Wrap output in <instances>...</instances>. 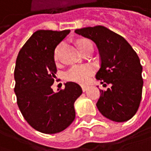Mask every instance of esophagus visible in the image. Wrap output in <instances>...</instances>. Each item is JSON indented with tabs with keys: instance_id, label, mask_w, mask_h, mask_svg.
Returning a JSON list of instances; mask_svg holds the SVG:
<instances>
[{
	"instance_id": "34e87169",
	"label": "esophagus",
	"mask_w": 151,
	"mask_h": 151,
	"mask_svg": "<svg viewBox=\"0 0 151 151\" xmlns=\"http://www.w3.org/2000/svg\"><path fill=\"white\" fill-rule=\"evenodd\" d=\"M87 89H88V86H86V85H82V91H86Z\"/></svg>"
}]
</instances>
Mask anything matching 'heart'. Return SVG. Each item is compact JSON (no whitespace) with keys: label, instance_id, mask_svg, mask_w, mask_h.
I'll list each match as a JSON object with an SVG mask.
<instances>
[{"label":"heart","instance_id":"1","mask_svg":"<svg viewBox=\"0 0 151 151\" xmlns=\"http://www.w3.org/2000/svg\"><path fill=\"white\" fill-rule=\"evenodd\" d=\"M91 42L88 40H80L78 42V48L81 49L84 48V46L88 43H90ZM61 47V44L58 45L55 51V58L56 59L58 56V53L59 50ZM94 68L91 65H77L74 67H71L65 74V78L68 81H72V82H75L78 84H84L88 82L90 77L93 73Z\"/></svg>","mask_w":151,"mask_h":151}]
</instances>
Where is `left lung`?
<instances>
[{"instance_id":"left-lung-1","label":"left lung","mask_w":151,"mask_h":151,"mask_svg":"<svg viewBox=\"0 0 151 151\" xmlns=\"http://www.w3.org/2000/svg\"><path fill=\"white\" fill-rule=\"evenodd\" d=\"M75 32L96 44L101 67L96 78L102 84H110L107 91L100 90L98 110L113 121L130 120L139 108L144 84L137 53L123 37L102 25L77 29Z\"/></svg>"}]
</instances>
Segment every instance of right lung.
<instances>
[{"label":"right lung","mask_w":151,"mask_h":151,"mask_svg":"<svg viewBox=\"0 0 151 151\" xmlns=\"http://www.w3.org/2000/svg\"><path fill=\"white\" fill-rule=\"evenodd\" d=\"M70 33L39 30L24 44L16 60L14 92L24 120L42 133H57L67 128L75 119L74 102L82 89L74 82L54 92L51 85L57 72L55 49Z\"/></svg>","instance_id":"obj_1"}]
</instances>
